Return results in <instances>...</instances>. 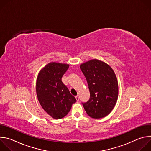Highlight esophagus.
<instances>
[{
    "label": "esophagus",
    "instance_id": "obj_1",
    "mask_svg": "<svg viewBox=\"0 0 151 151\" xmlns=\"http://www.w3.org/2000/svg\"><path fill=\"white\" fill-rule=\"evenodd\" d=\"M75 98H76V99L77 101H79V97H78V96H75Z\"/></svg>",
    "mask_w": 151,
    "mask_h": 151
}]
</instances>
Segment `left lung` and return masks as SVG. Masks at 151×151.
<instances>
[{
  "instance_id": "8db88e82",
  "label": "left lung",
  "mask_w": 151,
  "mask_h": 151,
  "mask_svg": "<svg viewBox=\"0 0 151 151\" xmlns=\"http://www.w3.org/2000/svg\"><path fill=\"white\" fill-rule=\"evenodd\" d=\"M90 93L89 100L82 103L90 117L99 119L109 115L117 101L118 83L113 69L106 63L91 60L80 65Z\"/></svg>"
}]
</instances>
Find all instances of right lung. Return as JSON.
<instances>
[{"label": "right lung", "instance_id": "add662e5", "mask_svg": "<svg viewBox=\"0 0 151 151\" xmlns=\"http://www.w3.org/2000/svg\"><path fill=\"white\" fill-rule=\"evenodd\" d=\"M69 67L67 64L50 63L39 72L36 81V94L40 104L56 119L65 116L76 101L61 81Z\"/></svg>", "mask_w": 151, "mask_h": 151}]
</instances>
